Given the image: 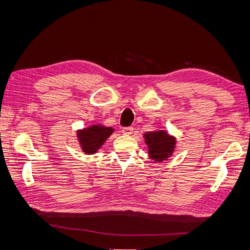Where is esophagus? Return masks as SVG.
I'll list each match as a JSON object with an SVG mask.
<instances>
[{"mask_svg":"<svg viewBox=\"0 0 250 250\" xmlns=\"http://www.w3.org/2000/svg\"><path fill=\"white\" fill-rule=\"evenodd\" d=\"M132 132H133V128L132 127H124L123 129H122V133L123 134L130 135V134H132Z\"/></svg>","mask_w":250,"mask_h":250,"instance_id":"obj_1","label":"esophagus"}]
</instances>
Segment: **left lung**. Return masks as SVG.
<instances>
[{
    "mask_svg": "<svg viewBox=\"0 0 250 250\" xmlns=\"http://www.w3.org/2000/svg\"><path fill=\"white\" fill-rule=\"evenodd\" d=\"M148 148V154L154 163H162L171 157L176 149V138L167 130L147 131L143 134Z\"/></svg>",
    "mask_w": 250,
    "mask_h": 250,
    "instance_id": "1",
    "label": "left lung"
}]
</instances>
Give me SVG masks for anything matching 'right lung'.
I'll return each mask as SVG.
<instances>
[{
    "mask_svg": "<svg viewBox=\"0 0 250 250\" xmlns=\"http://www.w3.org/2000/svg\"><path fill=\"white\" fill-rule=\"evenodd\" d=\"M113 131L115 129L112 127L102 124H92L82 129H78L76 137L81 151L87 155L97 153Z\"/></svg>",
    "mask_w": 250,
    "mask_h": 250,
    "instance_id": "1",
    "label": "right lung"
}]
</instances>
